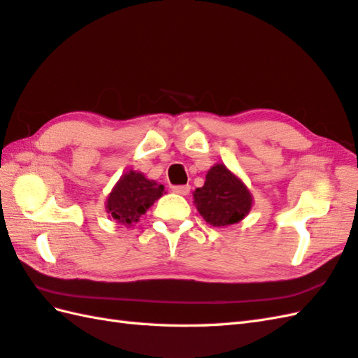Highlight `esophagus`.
<instances>
[{"label":"esophagus","mask_w":358,"mask_h":358,"mask_svg":"<svg viewBox=\"0 0 358 358\" xmlns=\"http://www.w3.org/2000/svg\"><path fill=\"white\" fill-rule=\"evenodd\" d=\"M172 191L175 194H180V195H187L189 191H191V186L189 185H178V186H172Z\"/></svg>","instance_id":"obj_1"}]
</instances>
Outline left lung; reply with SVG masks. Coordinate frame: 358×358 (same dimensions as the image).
Instances as JSON below:
<instances>
[{
    "label": "left lung",
    "mask_w": 358,
    "mask_h": 358,
    "mask_svg": "<svg viewBox=\"0 0 358 358\" xmlns=\"http://www.w3.org/2000/svg\"><path fill=\"white\" fill-rule=\"evenodd\" d=\"M196 209L212 226H229L245 218L252 208L246 186L223 164L210 167L204 186L195 189Z\"/></svg>",
    "instance_id": "obj_1"
}]
</instances>
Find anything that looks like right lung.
Here are the masks:
<instances>
[{
  "instance_id": "right-lung-1",
  "label": "right lung",
  "mask_w": 358,
  "mask_h": 358,
  "mask_svg": "<svg viewBox=\"0 0 358 358\" xmlns=\"http://www.w3.org/2000/svg\"><path fill=\"white\" fill-rule=\"evenodd\" d=\"M164 187L140 172H127L108 196V212L117 222L131 226L163 195Z\"/></svg>"
}]
</instances>
